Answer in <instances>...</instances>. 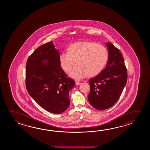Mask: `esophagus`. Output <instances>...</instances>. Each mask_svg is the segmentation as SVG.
Instances as JSON below:
<instances>
[{
    "label": "esophagus",
    "mask_w": 150,
    "mask_h": 150,
    "mask_svg": "<svg viewBox=\"0 0 150 150\" xmlns=\"http://www.w3.org/2000/svg\"><path fill=\"white\" fill-rule=\"evenodd\" d=\"M80 83H79V82H78V81H76V86L80 85Z\"/></svg>",
    "instance_id": "34e87169"
}]
</instances>
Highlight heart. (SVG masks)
I'll list each match as a JSON object with an SVG mask.
<instances>
[{"label":"heart","instance_id":"1","mask_svg":"<svg viewBox=\"0 0 150 150\" xmlns=\"http://www.w3.org/2000/svg\"><path fill=\"white\" fill-rule=\"evenodd\" d=\"M108 59V52L105 46L91 41L78 42L72 43L67 52L62 53L59 57V63L63 70L69 73L75 65L76 67L70 76L80 80L86 76H96L103 70Z\"/></svg>","mask_w":150,"mask_h":150}]
</instances>
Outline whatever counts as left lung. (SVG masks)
I'll use <instances>...</instances> for the list:
<instances>
[{"label":"left lung","instance_id":"1","mask_svg":"<svg viewBox=\"0 0 150 150\" xmlns=\"http://www.w3.org/2000/svg\"><path fill=\"white\" fill-rule=\"evenodd\" d=\"M108 59L105 68L98 76L89 80V103L94 108L103 110L117 101L127 83V70L119 49L111 43H105Z\"/></svg>","mask_w":150,"mask_h":150}]
</instances>
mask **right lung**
Segmentation results:
<instances>
[{"label":"right lung","mask_w":150,"mask_h":150,"mask_svg":"<svg viewBox=\"0 0 150 150\" xmlns=\"http://www.w3.org/2000/svg\"><path fill=\"white\" fill-rule=\"evenodd\" d=\"M53 42L41 45L27 59L26 88L33 99L54 114L65 112L70 105L69 92L75 86L61 68L59 53Z\"/></svg>","instance_id":"obj_1"}]
</instances>
